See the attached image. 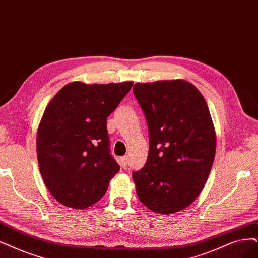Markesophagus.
I'll return each instance as SVG.
<instances>
[{"mask_svg":"<svg viewBox=\"0 0 258 258\" xmlns=\"http://www.w3.org/2000/svg\"><path fill=\"white\" fill-rule=\"evenodd\" d=\"M120 161H121V166L123 168H125L127 166V161H128V156H122L120 158Z\"/></svg>","mask_w":258,"mask_h":258,"instance_id":"obj_1","label":"esophagus"}]
</instances>
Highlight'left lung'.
I'll list each match as a JSON object with an SVG mask.
<instances>
[{"label": "left lung", "instance_id": "1", "mask_svg": "<svg viewBox=\"0 0 258 258\" xmlns=\"http://www.w3.org/2000/svg\"><path fill=\"white\" fill-rule=\"evenodd\" d=\"M148 122L146 166L133 172L140 201L157 214H173L202 191L213 167L216 132L207 104L184 80L133 87Z\"/></svg>", "mask_w": 258, "mask_h": 258}]
</instances>
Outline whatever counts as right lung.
Masks as SVG:
<instances>
[{
  "label": "right lung",
  "mask_w": 258,
  "mask_h": 258,
  "mask_svg": "<svg viewBox=\"0 0 258 258\" xmlns=\"http://www.w3.org/2000/svg\"><path fill=\"white\" fill-rule=\"evenodd\" d=\"M132 86L73 82L46 106L37 132L38 164L46 188L62 205L82 209L97 203L118 173L106 121Z\"/></svg>",
  "instance_id": "right-lung-1"
}]
</instances>
